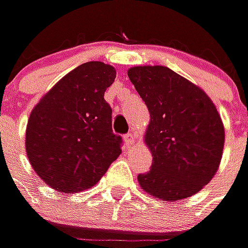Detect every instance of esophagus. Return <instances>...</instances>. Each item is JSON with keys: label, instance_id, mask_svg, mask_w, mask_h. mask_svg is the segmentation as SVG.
I'll list each match as a JSON object with an SVG mask.
<instances>
[{"label": "esophagus", "instance_id": "34e87169", "mask_svg": "<svg viewBox=\"0 0 248 248\" xmlns=\"http://www.w3.org/2000/svg\"><path fill=\"white\" fill-rule=\"evenodd\" d=\"M135 139H136V136H135L133 133H127V135L124 136V141H126L127 146H132L133 141H135Z\"/></svg>", "mask_w": 248, "mask_h": 248}]
</instances>
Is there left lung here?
I'll use <instances>...</instances> for the list:
<instances>
[{"instance_id":"left-lung-1","label":"left lung","mask_w":248,"mask_h":248,"mask_svg":"<svg viewBox=\"0 0 248 248\" xmlns=\"http://www.w3.org/2000/svg\"><path fill=\"white\" fill-rule=\"evenodd\" d=\"M127 76L150 112L144 143L153 164L139 174V185L168 202L192 197L209 184L223 154L225 127L215 104L168 67H132Z\"/></svg>"}]
</instances>
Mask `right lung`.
Here are the masks:
<instances>
[{"instance_id": "1", "label": "right lung", "mask_w": 248, "mask_h": 248, "mask_svg": "<svg viewBox=\"0 0 248 248\" xmlns=\"http://www.w3.org/2000/svg\"><path fill=\"white\" fill-rule=\"evenodd\" d=\"M116 70L84 63L42 96L26 126V154L37 175L60 192L94 186L122 153L112 132V109L104 99Z\"/></svg>"}]
</instances>
